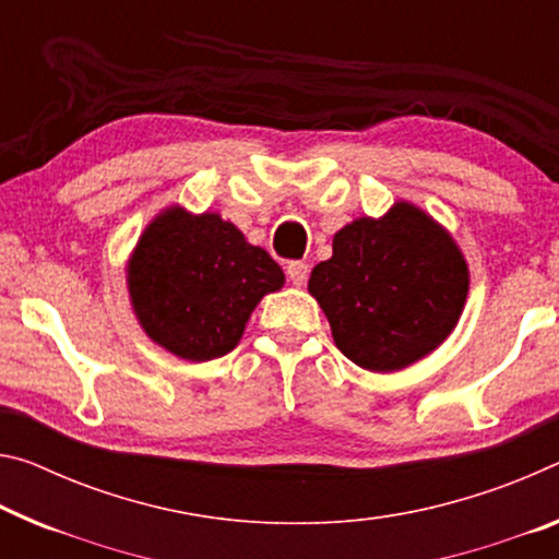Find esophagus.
<instances>
[{"label": "esophagus", "instance_id": "obj_1", "mask_svg": "<svg viewBox=\"0 0 559 559\" xmlns=\"http://www.w3.org/2000/svg\"><path fill=\"white\" fill-rule=\"evenodd\" d=\"M286 276H288L290 283H294V286H304L306 278H308V263H304V261L288 263L286 265Z\"/></svg>", "mask_w": 559, "mask_h": 559}]
</instances>
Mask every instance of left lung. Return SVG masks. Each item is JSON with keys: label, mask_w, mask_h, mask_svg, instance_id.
<instances>
[{"label": "left lung", "mask_w": 559, "mask_h": 559, "mask_svg": "<svg viewBox=\"0 0 559 559\" xmlns=\"http://www.w3.org/2000/svg\"><path fill=\"white\" fill-rule=\"evenodd\" d=\"M471 271L455 238L411 201L360 216L333 236L308 278L345 358L395 373L430 356L463 316Z\"/></svg>", "instance_id": "obj_1"}]
</instances>
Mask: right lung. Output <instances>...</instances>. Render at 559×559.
I'll use <instances>...</instances> for the list:
<instances>
[{
  "label": "right lung",
  "mask_w": 559,
  "mask_h": 559,
  "mask_svg": "<svg viewBox=\"0 0 559 559\" xmlns=\"http://www.w3.org/2000/svg\"><path fill=\"white\" fill-rule=\"evenodd\" d=\"M281 265L214 211L179 203L156 214L127 261V288L144 333L176 358L231 353L265 294L283 288Z\"/></svg>",
  "instance_id": "add662e5"
}]
</instances>
